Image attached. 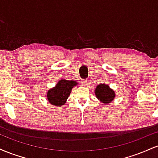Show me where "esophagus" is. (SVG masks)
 I'll return each instance as SVG.
<instances>
[{
    "instance_id": "34e87169",
    "label": "esophagus",
    "mask_w": 158,
    "mask_h": 158,
    "mask_svg": "<svg viewBox=\"0 0 158 158\" xmlns=\"http://www.w3.org/2000/svg\"><path fill=\"white\" fill-rule=\"evenodd\" d=\"M81 83H82V85H84V86H88V84H89V81L88 79H83Z\"/></svg>"
}]
</instances>
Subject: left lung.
<instances>
[{
	"label": "left lung",
	"instance_id": "1",
	"mask_svg": "<svg viewBox=\"0 0 158 158\" xmlns=\"http://www.w3.org/2000/svg\"><path fill=\"white\" fill-rule=\"evenodd\" d=\"M94 91L96 97L103 104L108 105L112 102L116 96L114 90L110 88L109 85L105 83L98 85Z\"/></svg>",
	"mask_w": 158,
	"mask_h": 158
}]
</instances>
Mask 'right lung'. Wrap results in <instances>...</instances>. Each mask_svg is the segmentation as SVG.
I'll return each mask as SVG.
<instances>
[{"label": "right lung", "instance_id": "right-lung-1", "mask_svg": "<svg viewBox=\"0 0 158 158\" xmlns=\"http://www.w3.org/2000/svg\"><path fill=\"white\" fill-rule=\"evenodd\" d=\"M78 85L77 81L73 80H66L61 79L58 81L55 87L50 88L47 92V99L52 105L61 107L64 105L70 93L72 88Z\"/></svg>", "mask_w": 158, "mask_h": 158}]
</instances>
